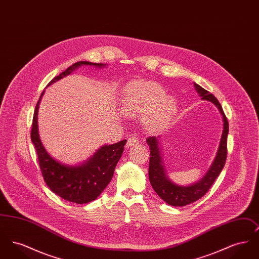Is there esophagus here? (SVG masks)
Returning <instances> with one entry per match:
<instances>
[{"instance_id":"obj_1","label":"esophagus","mask_w":259,"mask_h":259,"mask_svg":"<svg viewBox=\"0 0 259 259\" xmlns=\"http://www.w3.org/2000/svg\"><path fill=\"white\" fill-rule=\"evenodd\" d=\"M138 143H139V141H138V139L136 137H130L128 139V141H127L126 146H127V148H131V147L136 146Z\"/></svg>"}]
</instances>
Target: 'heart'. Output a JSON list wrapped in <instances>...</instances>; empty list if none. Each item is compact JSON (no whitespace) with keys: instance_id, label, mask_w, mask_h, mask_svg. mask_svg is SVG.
Returning a JSON list of instances; mask_svg holds the SVG:
<instances>
[{"instance_id":"heart-1","label":"heart","mask_w":259,"mask_h":259,"mask_svg":"<svg viewBox=\"0 0 259 259\" xmlns=\"http://www.w3.org/2000/svg\"><path fill=\"white\" fill-rule=\"evenodd\" d=\"M120 109L130 117H140L147 114L146 125L150 129H158L171 119L177 110V103L172 97L166 96L160 85L138 81L124 89Z\"/></svg>"}]
</instances>
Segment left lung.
Instances as JSON below:
<instances>
[{
	"instance_id": "8db88e82",
	"label": "left lung",
	"mask_w": 259,
	"mask_h": 259,
	"mask_svg": "<svg viewBox=\"0 0 259 259\" xmlns=\"http://www.w3.org/2000/svg\"><path fill=\"white\" fill-rule=\"evenodd\" d=\"M194 88L198 95L201 97V100L210 102L218 108L222 114L223 122V130L217 154L206 174L196 183H193L191 185H182L174 183L168 177L162 159L161 136L148 137L147 139V144L150 149L148 167V178L150 185L164 202L175 207H184L203 197L209 190V187L214 183L215 179L220 176L224 167L227 155L226 147L229 126L227 118L222 110V105L212 94H210L209 91H207L203 87L198 85L196 82H194Z\"/></svg>"
}]
</instances>
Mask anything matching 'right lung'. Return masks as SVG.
Wrapping results in <instances>:
<instances>
[{
  "label": "right lung",
  "instance_id": "right-lung-1",
  "mask_svg": "<svg viewBox=\"0 0 259 259\" xmlns=\"http://www.w3.org/2000/svg\"><path fill=\"white\" fill-rule=\"evenodd\" d=\"M82 66H90L98 69L107 67V64L80 61L74 63L66 71L54 77L48 87L73 74ZM45 91L37 101L33 117L31 140L37 150L39 168L44 180L50 190L67 201L85 204L98 198L112 179L117 162L123 153L126 140L116 144L104 145L87 160L77 164H66L51 156L45 148L38 134L37 111Z\"/></svg>",
  "mask_w": 259,
  "mask_h": 259
}]
</instances>
